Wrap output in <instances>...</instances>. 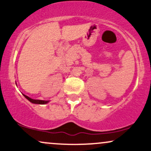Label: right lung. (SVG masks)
Segmentation results:
<instances>
[{"label":"right lung","mask_w":151,"mask_h":151,"mask_svg":"<svg viewBox=\"0 0 151 151\" xmlns=\"http://www.w3.org/2000/svg\"><path fill=\"white\" fill-rule=\"evenodd\" d=\"M23 96H25V97L27 99L28 101H30L31 103L32 104H45L48 103L49 101H43V100H36V99H31L29 97V96H26V95L23 94Z\"/></svg>","instance_id":"add662e5"}]
</instances>
